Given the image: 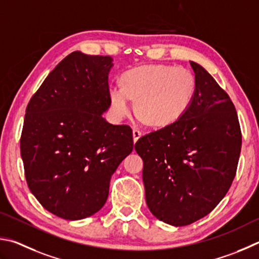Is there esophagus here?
<instances>
[{
    "instance_id": "34e87169",
    "label": "esophagus",
    "mask_w": 259,
    "mask_h": 259,
    "mask_svg": "<svg viewBox=\"0 0 259 259\" xmlns=\"http://www.w3.org/2000/svg\"><path fill=\"white\" fill-rule=\"evenodd\" d=\"M141 135H142V133L140 132L139 130H137V128L133 130V140H134V143L137 142L140 138H141Z\"/></svg>"
}]
</instances>
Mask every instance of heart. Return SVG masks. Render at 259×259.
<instances>
[{"label": "heart", "instance_id": "1", "mask_svg": "<svg viewBox=\"0 0 259 259\" xmlns=\"http://www.w3.org/2000/svg\"><path fill=\"white\" fill-rule=\"evenodd\" d=\"M119 89H111L109 99L118 117L128 115V100L143 124L164 128L179 121L191 108L198 84L191 70L173 65H143L122 72Z\"/></svg>", "mask_w": 259, "mask_h": 259}]
</instances>
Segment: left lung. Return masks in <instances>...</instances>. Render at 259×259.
I'll list each match as a JSON object with an SVG mask.
<instances>
[{
	"mask_svg": "<svg viewBox=\"0 0 259 259\" xmlns=\"http://www.w3.org/2000/svg\"><path fill=\"white\" fill-rule=\"evenodd\" d=\"M190 63L198 84L191 108L135 143L149 209L174 226L192 224L219 205L234 180L242 143L229 94L205 68Z\"/></svg>",
	"mask_w": 259,
	"mask_h": 259,
	"instance_id": "8db88e82",
	"label": "left lung"
}]
</instances>
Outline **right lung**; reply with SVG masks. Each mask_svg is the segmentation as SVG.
I'll list each match as a JSON object with an SVG mask.
<instances>
[{
    "instance_id": "add662e5",
    "label": "right lung",
    "mask_w": 259,
    "mask_h": 259,
    "mask_svg": "<svg viewBox=\"0 0 259 259\" xmlns=\"http://www.w3.org/2000/svg\"><path fill=\"white\" fill-rule=\"evenodd\" d=\"M109 56H67L29 100L20 138L28 188L61 219L92 216L107 201L109 183L133 150L132 128L102 118L110 107Z\"/></svg>"
}]
</instances>
